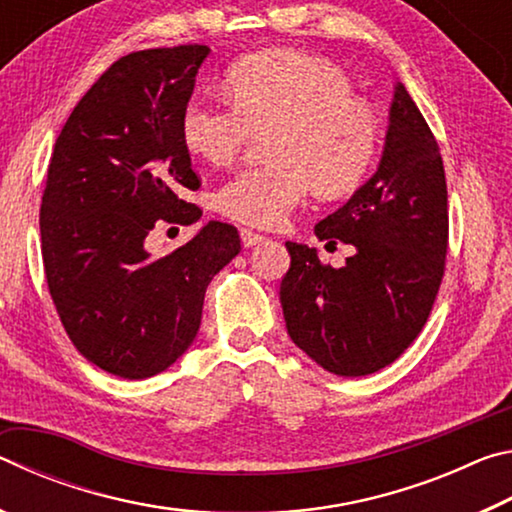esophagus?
Segmentation results:
<instances>
[{"label": "esophagus", "mask_w": 512, "mask_h": 512, "mask_svg": "<svg viewBox=\"0 0 512 512\" xmlns=\"http://www.w3.org/2000/svg\"><path fill=\"white\" fill-rule=\"evenodd\" d=\"M264 239H266V237H264V235H259V232H253V230H248V228L241 230V241H244V246H246V248L259 246V244H262Z\"/></svg>", "instance_id": "1"}]
</instances>
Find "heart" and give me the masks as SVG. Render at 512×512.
Returning <instances> with one entry per match:
<instances>
[{"label":"heart","instance_id":"b5f03b06","mask_svg":"<svg viewBox=\"0 0 512 512\" xmlns=\"http://www.w3.org/2000/svg\"><path fill=\"white\" fill-rule=\"evenodd\" d=\"M230 101L194 97L183 110L185 146L205 162L230 164L255 133L271 160L235 173L216 192L232 221L275 228L311 187L339 196L361 183L377 151V121L352 99L339 67L305 51L273 49L241 58L225 74Z\"/></svg>","mask_w":512,"mask_h":512}]
</instances>
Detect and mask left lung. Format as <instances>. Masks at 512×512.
<instances>
[{
    "label": "left lung",
    "mask_w": 512,
    "mask_h": 512,
    "mask_svg": "<svg viewBox=\"0 0 512 512\" xmlns=\"http://www.w3.org/2000/svg\"><path fill=\"white\" fill-rule=\"evenodd\" d=\"M314 232L354 255L332 268L316 248L287 241L280 302L291 341L339 377L386 368L427 323L447 253L443 158L402 83L377 171Z\"/></svg>",
    "instance_id": "8db88e82"
}]
</instances>
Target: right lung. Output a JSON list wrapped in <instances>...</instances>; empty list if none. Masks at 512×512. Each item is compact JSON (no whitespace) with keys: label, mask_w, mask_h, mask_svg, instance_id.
Instances as JSON below:
<instances>
[{"label":"right lung","mask_w":512,"mask_h":512,"mask_svg":"<svg viewBox=\"0 0 512 512\" xmlns=\"http://www.w3.org/2000/svg\"><path fill=\"white\" fill-rule=\"evenodd\" d=\"M205 45L119 58L76 103L49 162L40 207L42 262L65 332L85 359L146 379L183 357L201 327L205 289L241 241L207 221L164 257L146 250L160 223L192 225L201 187L180 133Z\"/></svg>","instance_id":"add662e5"}]
</instances>
